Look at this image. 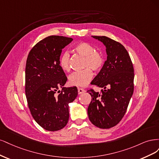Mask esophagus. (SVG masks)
Wrapping results in <instances>:
<instances>
[{"label": "esophagus", "instance_id": "1", "mask_svg": "<svg viewBox=\"0 0 159 159\" xmlns=\"http://www.w3.org/2000/svg\"><path fill=\"white\" fill-rule=\"evenodd\" d=\"M84 92H85V90H84L83 89H80V88L78 89V93H79V94H83V93H84Z\"/></svg>", "mask_w": 159, "mask_h": 159}]
</instances>
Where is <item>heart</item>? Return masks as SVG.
<instances>
[{"mask_svg":"<svg viewBox=\"0 0 159 159\" xmlns=\"http://www.w3.org/2000/svg\"><path fill=\"white\" fill-rule=\"evenodd\" d=\"M73 50L75 53L84 57L83 66L84 69L76 71L69 77L70 85L79 87H85L93 78V70L95 72L100 70L104 64V55L100 51L95 50L94 45L87 42H80L75 45ZM70 56L67 52L61 54L59 59L61 69L65 72L70 70Z\"/></svg>","mask_w":159,"mask_h":159,"instance_id":"heart-1","label":"heart"}]
</instances>
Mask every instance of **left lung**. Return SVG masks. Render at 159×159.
Masks as SVG:
<instances>
[{
    "label": "left lung",
    "mask_w": 159,
    "mask_h": 159,
    "mask_svg": "<svg viewBox=\"0 0 159 159\" xmlns=\"http://www.w3.org/2000/svg\"><path fill=\"white\" fill-rule=\"evenodd\" d=\"M104 44L107 60L91 84L101 88L87 91L92 100L88 107L90 121L101 129H109L124 117L134 90V69L124 46L106 36H93Z\"/></svg>",
    "instance_id": "left-lung-1"
}]
</instances>
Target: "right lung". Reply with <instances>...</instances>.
Masks as SVG:
<instances>
[{
    "label": "right lung",
    "mask_w": 159,
    "mask_h": 159,
    "mask_svg": "<svg viewBox=\"0 0 159 159\" xmlns=\"http://www.w3.org/2000/svg\"><path fill=\"white\" fill-rule=\"evenodd\" d=\"M71 38L49 35L30 50L25 71V93L28 107L35 121L50 131L67 124L69 104L78 95L76 86L59 90L67 80L59 65L60 55Z\"/></svg>",
    "instance_id": "obj_1"
}]
</instances>
